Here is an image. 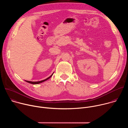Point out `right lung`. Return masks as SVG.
I'll use <instances>...</instances> for the list:
<instances>
[{
    "label": "right lung",
    "instance_id": "1",
    "mask_svg": "<svg viewBox=\"0 0 128 128\" xmlns=\"http://www.w3.org/2000/svg\"><path fill=\"white\" fill-rule=\"evenodd\" d=\"M52 74H53L50 76H49L48 78H46V79H45V80H41V81H39V82H30V81H28V80H25L26 82H28V83H30V84H40V83H42V82H44V81H46V80H48V79H49L51 77H52Z\"/></svg>",
    "mask_w": 128,
    "mask_h": 128
}]
</instances>
